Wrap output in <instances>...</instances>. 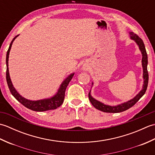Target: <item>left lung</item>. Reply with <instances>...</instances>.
Masks as SVG:
<instances>
[{
	"mask_svg": "<svg viewBox=\"0 0 155 155\" xmlns=\"http://www.w3.org/2000/svg\"><path fill=\"white\" fill-rule=\"evenodd\" d=\"M130 38L133 39L134 41L137 42L139 47V49L141 51V53L143 55L142 58V65L143 68V78H144V84L143 89L140 91V93L138 94L137 96L133 98V99L130 100L129 101L126 102L123 104H118L117 106H109V105H106L103 103H101V102L97 101L94 99V98L91 97V91L88 93V98L91 101V104L93 105L94 108H96L97 109L101 110L103 112H105V113H120V112H123L124 110H127L128 108L132 107L134 106L138 101H139L140 98L142 97L143 95L147 91L148 83H149V73H148L147 71V64H148V57L147 53L146 51L145 47H144V42L142 39H141L137 35L134 34V32H130Z\"/></svg>",
	"mask_w": 155,
	"mask_h": 155,
	"instance_id": "obj_1",
	"label": "left lung"
}]
</instances>
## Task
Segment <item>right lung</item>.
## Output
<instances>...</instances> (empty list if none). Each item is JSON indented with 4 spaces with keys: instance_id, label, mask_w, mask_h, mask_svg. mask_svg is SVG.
<instances>
[{
    "instance_id": "add662e5",
    "label": "right lung",
    "mask_w": 155,
    "mask_h": 155,
    "mask_svg": "<svg viewBox=\"0 0 155 155\" xmlns=\"http://www.w3.org/2000/svg\"><path fill=\"white\" fill-rule=\"evenodd\" d=\"M18 35L16 36V37L12 39L11 44H10L9 48L7 51V53H6V82H7L8 87L9 88V90L11 91L12 96L14 97L16 100L20 102L22 105H24L25 107H27L29 109L38 112H42V111H46V110H54L59 107L63 103L64 95H65V91L67 88L68 84L72 79V77H73L74 73L71 74L68 77L66 78V79L62 82V83L61 84V87L54 97H52L50 98H47V99L43 100H39V101H30L28 99H26L24 97H22L18 94L17 91L15 90V88L13 87L12 84V82L10 78L9 75V71H8V55L10 50L12 47V44L15 39L18 37Z\"/></svg>"
}]
</instances>
